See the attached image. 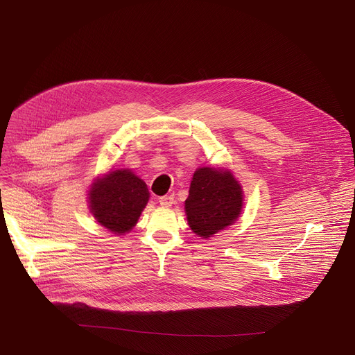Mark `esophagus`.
<instances>
[{
  "label": "esophagus",
  "instance_id": "esophagus-1",
  "mask_svg": "<svg viewBox=\"0 0 355 355\" xmlns=\"http://www.w3.org/2000/svg\"><path fill=\"white\" fill-rule=\"evenodd\" d=\"M162 207H171L174 204V195H164L159 198Z\"/></svg>",
  "mask_w": 355,
  "mask_h": 355
}]
</instances>
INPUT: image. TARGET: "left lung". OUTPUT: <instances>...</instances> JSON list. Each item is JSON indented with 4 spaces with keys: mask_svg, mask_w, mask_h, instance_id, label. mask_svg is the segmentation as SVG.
Here are the masks:
<instances>
[{
    "mask_svg": "<svg viewBox=\"0 0 355 355\" xmlns=\"http://www.w3.org/2000/svg\"><path fill=\"white\" fill-rule=\"evenodd\" d=\"M243 207V191L230 171L202 167L193 173L185 200L188 225L208 239L234 223Z\"/></svg>",
    "mask_w": 355,
    "mask_h": 355,
    "instance_id": "obj_1",
    "label": "left lung"
}]
</instances>
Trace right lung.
I'll return each instance as SVG.
<instances>
[{
    "label": "right lung",
    "mask_w": 355,
    "mask_h": 355,
    "mask_svg": "<svg viewBox=\"0 0 355 355\" xmlns=\"http://www.w3.org/2000/svg\"><path fill=\"white\" fill-rule=\"evenodd\" d=\"M88 195L96 222L118 234L136 225L148 200L147 185L130 170H116L99 178Z\"/></svg>",
    "instance_id": "1"
}]
</instances>
